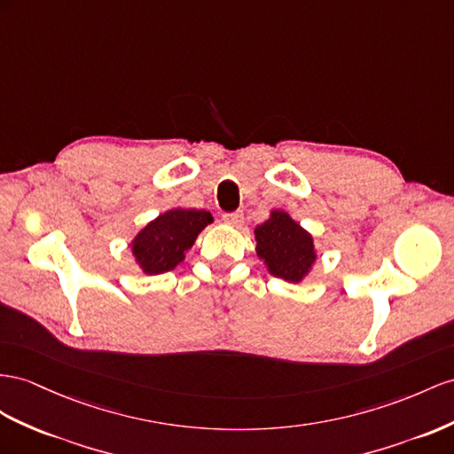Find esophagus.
Instances as JSON below:
<instances>
[{
  "label": "esophagus",
  "mask_w": 454,
  "mask_h": 454,
  "mask_svg": "<svg viewBox=\"0 0 454 454\" xmlns=\"http://www.w3.org/2000/svg\"><path fill=\"white\" fill-rule=\"evenodd\" d=\"M223 220L226 224H231V226H239L243 223V213L241 211H236V213H224L223 215Z\"/></svg>",
  "instance_id": "1"
}]
</instances>
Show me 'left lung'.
Segmentation results:
<instances>
[{
	"label": "left lung",
	"instance_id": "left-lung-1",
	"mask_svg": "<svg viewBox=\"0 0 454 454\" xmlns=\"http://www.w3.org/2000/svg\"><path fill=\"white\" fill-rule=\"evenodd\" d=\"M257 254L269 266L270 274L286 282H299L315 262V246L310 234L287 213L274 211L270 218L254 230Z\"/></svg>",
	"mask_w": 454,
	"mask_h": 454
}]
</instances>
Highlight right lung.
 <instances>
[{
  "label": "right lung",
  "instance_id": "right-lung-1",
  "mask_svg": "<svg viewBox=\"0 0 454 454\" xmlns=\"http://www.w3.org/2000/svg\"><path fill=\"white\" fill-rule=\"evenodd\" d=\"M213 223L211 213L197 208H172L149 223L136 239L132 251L137 264L145 274H162L184 261L200 231Z\"/></svg>",
  "mask_w": 454,
  "mask_h": 454
}]
</instances>
